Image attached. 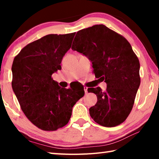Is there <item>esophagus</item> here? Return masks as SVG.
<instances>
[{
	"instance_id": "1",
	"label": "esophagus",
	"mask_w": 159,
	"mask_h": 159,
	"mask_svg": "<svg viewBox=\"0 0 159 159\" xmlns=\"http://www.w3.org/2000/svg\"><path fill=\"white\" fill-rule=\"evenodd\" d=\"M84 91H85V94L88 93V88L87 87H84Z\"/></svg>"
}]
</instances>
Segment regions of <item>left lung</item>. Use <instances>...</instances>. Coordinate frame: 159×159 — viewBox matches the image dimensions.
Here are the masks:
<instances>
[{"mask_svg":"<svg viewBox=\"0 0 159 159\" xmlns=\"http://www.w3.org/2000/svg\"><path fill=\"white\" fill-rule=\"evenodd\" d=\"M71 49L89 58L95 76L107 83L104 92L99 87L88 88L98 98L95 105L89 109L90 116L104 127L124 122L140 85L139 61L129 42L106 26L99 25L78 31Z\"/></svg>","mask_w":159,"mask_h":159,"instance_id":"8db88e82","label":"left lung"}]
</instances>
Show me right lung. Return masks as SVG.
<instances>
[{"label": "right lung", "mask_w": 159, "mask_h": 159, "mask_svg": "<svg viewBox=\"0 0 159 159\" xmlns=\"http://www.w3.org/2000/svg\"><path fill=\"white\" fill-rule=\"evenodd\" d=\"M76 33L49 34L22 48L12 66V87L28 119L43 130L68 123L72 108L85 94L81 85L61 88L52 79Z\"/></svg>", "instance_id": "obj_1"}]
</instances>
